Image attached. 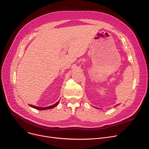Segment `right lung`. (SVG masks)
<instances>
[{
    "label": "right lung",
    "instance_id": "add662e5",
    "mask_svg": "<svg viewBox=\"0 0 149 149\" xmlns=\"http://www.w3.org/2000/svg\"><path fill=\"white\" fill-rule=\"evenodd\" d=\"M59 103V101H58V102H57L56 104H54L52 106H48V107H37V106H33V105H29L31 107H32L36 109H37V110H46V109H52V108H54V107H56Z\"/></svg>",
    "mask_w": 149,
    "mask_h": 149
}]
</instances>
